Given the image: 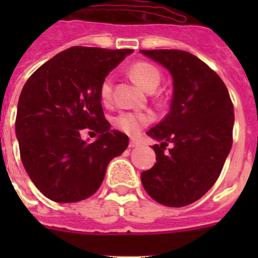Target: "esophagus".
<instances>
[{
  "mask_svg": "<svg viewBox=\"0 0 258 258\" xmlns=\"http://www.w3.org/2000/svg\"><path fill=\"white\" fill-rule=\"evenodd\" d=\"M140 146V141L137 140V138H131V142H129V147H138Z\"/></svg>",
  "mask_w": 258,
  "mask_h": 258,
  "instance_id": "1",
  "label": "esophagus"
}]
</instances>
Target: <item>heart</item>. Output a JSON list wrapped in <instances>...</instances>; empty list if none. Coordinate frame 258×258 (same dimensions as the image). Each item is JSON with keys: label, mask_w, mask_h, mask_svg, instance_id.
<instances>
[{"label": "heart", "mask_w": 258, "mask_h": 258, "mask_svg": "<svg viewBox=\"0 0 258 258\" xmlns=\"http://www.w3.org/2000/svg\"><path fill=\"white\" fill-rule=\"evenodd\" d=\"M132 79L136 81L146 92L152 93L160 84V72L150 63L138 61L133 64L129 70ZM101 99L103 103H108L111 101V92H112V80L111 77H106L101 85ZM152 121V115L149 112H138V111H124L120 112L115 117V124L118 129L127 134H136Z\"/></svg>", "instance_id": "obj_1"}]
</instances>
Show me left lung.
<instances>
[{
	"label": "left lung",
	"instance_id": "obj_1",
	"mask_svg": "<svg viewBox=\"0 0 258 258\" xmlns=\"http://www.w3.org/2000/svg\"><path fill=\"white\" fill-rule=\"evenodd\" d=\"M173 80L169 113L147 132L156 163L142 172L150 197L166 207L197 202L216 183L232 146L234 107L226 85L204 61L182 50H141ZM168 143L172 149L165 151Z\"/></svg>",
	"mask_w": 258,
	"mask_h": 258
}]
</instances>
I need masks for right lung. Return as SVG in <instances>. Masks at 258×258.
Masks as SVG:
<instances>
[{
	"label": "right lung",
	"instance_id": "right-lung-1",
	"mask_svg": "<svg viewBox=\"0 0 258 258\" xmlns=\"http://www.w3.org/2000/svg\"><path fill=\"white\" fill-rule=\"evenodd\" d=\"M132 49L74 46L47 60L27 80L15 121L27 174L45 197L75 203L99 188L107 165L129 145L104 118L101 85ZM98 133L84 141L81 131Z\"/></svg>",
	"mask_w": 258,
	"mask_h": 258
}]
</instances>
